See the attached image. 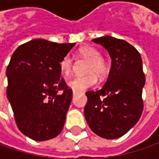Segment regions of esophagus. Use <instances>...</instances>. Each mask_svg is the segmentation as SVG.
Listing matches in <instances>:
<instances>
[{
	"label": "esophagus",
	"instance_id": "esophagus-1",
	"mask_svg": "<svg viewBox=\"0 0 159 159\" xmlns=\"http://www.w3.org/2000/svg\"><path fill=\"white\" fill-rule=\"evenodd\" d=\"M72 95H73V96H75V95H76V93H74V92H73V94H72Z\"/></svg>",
	"mask_w": 159,
	"mask_h": 159
}]
</instances>
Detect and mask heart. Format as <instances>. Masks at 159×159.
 Here are the masks:
<instances>
[{"instance_id": "obj_1", "label": "heart", "mask_w": 159, "mask_h": 159, "mask_svg": "<svg viewBox=\"0 0 159 159\" xmlns=\"http://www.w3.org/2000/svg\"><path fill=\"white\" fill-rule=\"evenodd\" d=\"M79 55L89 60V64L87 68V72L83 76H74L67 81L68 87L72 89L74 93L82 92L87 89L92 88L97 83V77L103 79L110 71V64L105 59L102 57V54L95 48L86 46L80 48ZM61 73L64 76H68L72 68V59L70 56H65L59 63Z\"/></svg>"}]
</instances>
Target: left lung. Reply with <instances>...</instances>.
<instances>
[{
    "label": "left lung",
    "instance_id": "left-lung-1",
    "mask_svg": "<svg viewBox=\"0 0 159 159\" xmlns=\"http://www.w3.org/2000/svg\"><path fill=\"white\" fill-rule=\"evenodd\" d=\"M93 41L108 50L111 68L101 89L86 93L85 118L95 134L116 139L137 123L143 111V61L137 49L124 40L103 36Z\"/></svg>",
    "mask_w": 159,
    "mask_h": 159
}]
</instances>
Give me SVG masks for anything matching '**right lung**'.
<instances>
[{"label":"right lung","mask_w":159,"mask_h":159,"mask_svg":"<svg viewBox=\"0 0 159 159\" xmlns=\"http://www.w3.org/2000/svg\"><path fill=\"white\" fill-rule=\"evenodd\" d=\"M75 44L30 40L9 61L7 96L18 129L34 141L52 139L63 130L72 90L60 78L59 63Z\"/></svg>","instance_id":"obj_1"}]
</instances>
